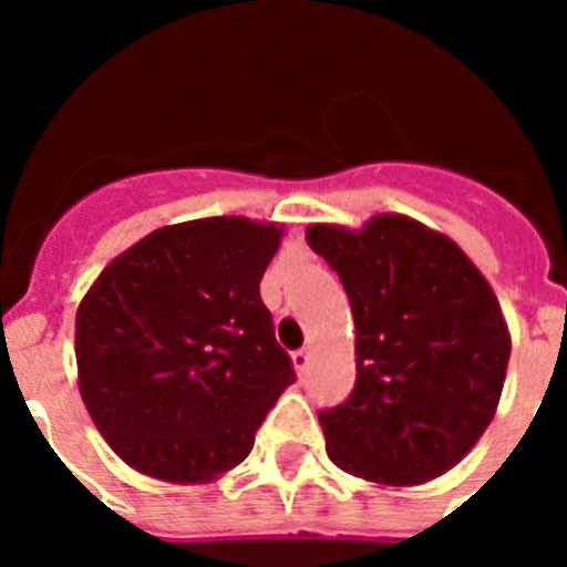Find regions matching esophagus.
Masks as SVG:
<instances>
[{"label":"esophagus","instance_id":"1","mask_svg":"<svg viewBox=\"0 0 567 567\" xmlns=\"http://www.w3.org/2000/svg\"><path fill=\"white\" fill-rule=\"evenodd\" d=\"M290 358H293L296 372H299V374L308 372V363H310V352H308V349H296V352Z\"/></svg>","mask_w":567,"mask_h":567}]
</instances>
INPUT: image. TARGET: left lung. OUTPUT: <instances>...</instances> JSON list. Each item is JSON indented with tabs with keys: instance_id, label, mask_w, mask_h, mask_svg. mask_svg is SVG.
I'll return each mask as SVG.
<instances>
[{
	"instance_id": "obj_1",
	"label": "left lung",
	"mask_w": 567,
	"mask_h": 567,
	"mask_svg": "<svg viewBox=\"0 0 567 567\" xmlns=\"http://www.w3.org/2000/svg\"><path fill=\"white\" fill-rule=\"evenodd\" d=\"M355 319V389L319 411L343 473L414 486L462 462L495 416L509 330L489 282L451 240L405 215L361 231L316 224Z\"/></svg>"
}]
</instances>
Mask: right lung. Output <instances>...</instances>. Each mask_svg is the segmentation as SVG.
<instances>
[{
  "instance_id": "1",
  "label": "right lung",
  "mask_w": 567,
  "mask_h": 567,
  "mask_svg": "<svg viewBox=\"0 0 567 567\" xmlns=\"http://www.w3.org/2000/svg\"><path fill=\"white\" fill-rule=\"evenodd\" d=\"M282 229L248 218L164 226L105 266L75 319L78 385L111 451L171 484L251 453L296 380L259 299Z\"/></svg>"
}]
</instances>
